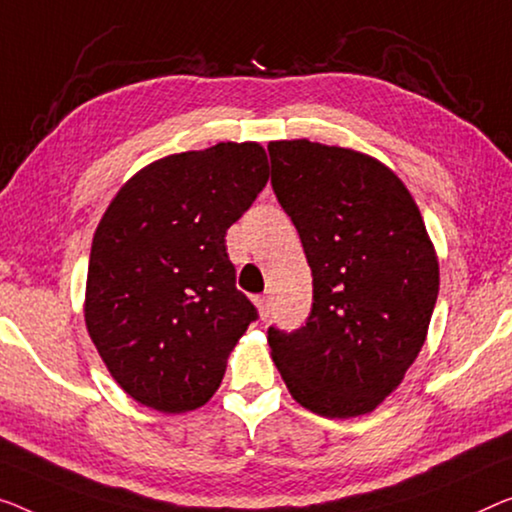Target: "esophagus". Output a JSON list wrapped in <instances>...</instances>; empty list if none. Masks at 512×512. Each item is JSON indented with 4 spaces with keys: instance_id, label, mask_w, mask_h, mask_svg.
Segmentation results:
<instances>
[{
    "instance_id": "obj_1",
    "label": "esophagus",
    "mask_w": 512,
    "mask_h": 512,
    "mask_svg": "<svg viewBox=\"0 0 512 512\" xmlns=\"http://www.w3.org/2000/svg\"><path fill=\"white\" fill-rule=\"evenodd\" d=\"M255 305H257V310H259V317H262V319H266V317L271 315L269 296H257V299H255Z\"/></svg>"
}]
</instances>
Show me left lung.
<instances>
[{"label":"left lung","instance_id":"1","mask_svg":"<svg viewBox=\"0 0 512 512\" xmlns=\"http://www.w3.org/2000/svg\"><path fill=\"white\" fill-rule=\"evenodd\" d=\"M271 186L301 236L312 310L269 326L292 398L326 418L368 414L421 352L439 262L414 197L379 160L310 140L269 144Z\"/></svg>","mask_w":512,"mask_h":512}]
</instances>
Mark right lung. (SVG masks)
I'll list each match as a JSON object with an SVG mask.
<instances>
[{"label":"right lung","instance_id":"1","mask_svg":"<svg viewBox=\"0 0 512 512\" xmlns=\"http://www.w3.org/2000/svg\"><path fill=\"white\" fill-rule=\"evenodd\" d=\"M269 181L257 142L160 158L126 181L96 227L85 322L114 381L144 407L211 400L257 308L236 289L232 223Z\"/></svg>","mask_w":512,"mask_h":512}]
</instances>
